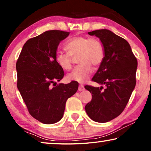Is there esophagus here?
Masks as SVG:
<instances>
[{"label": "esophagus", "mask_w": 151, "mask_h": 151, "mask_svg": "<svg viewBox=\"0 0 151 151\" xmlns=\"http://www.w3.org/2000/svg\"><path fill=\"white\" fill-rule=\"evenodd\" d=\"M84 90V87L83 85H82V84H80L79 85V87H78V91H82Z\"/></svg>", "instance_id": "34e87169"}]
</instances>
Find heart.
I'll use <instances>...</instances> for the list:
<instances>
[{
	"mask_svg": "<svg viewBox=\"0 0 151 151\" xmlns=\"http://www.w3.org/2000/svg\"><path fill=\"white\" fill-rule=\"evenodd\" d=\"M67 52L58 51L55 59L60 67L64 70H70L72 67V56H78L77 61L80 64L69 75L68 79L83 83L89 78L93 68L100 67L104 57L102 43L98 39L87 36H76L68 41L65 45Z\"/></svg>",
	"mask_w": 151,
	"mask_h": 151,
	"instance_id": "b5f03b06",
	"label": "heart"
}]
</instances>
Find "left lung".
<instances>
[{
  "label": "left lung",
  "mask_w": 151,
  "mask_h": 151,
  "mask_svg": "<svg viewBox=\"0 0 151 151\" xmlns=\"http://www.w3.org/2000/svg\"><path fill=\"white\" fill-rule=\"evenodd\" d=\"M88 34L100 38L104 49V59L92 80L106 88L102 91V86H84L92 94L85 110L92 120L107 122L120 115L129 102L136 84L137 60L129 42L111 31Z\"/></svg>",
  "instance_id": "obj_1"
}]
</instances>
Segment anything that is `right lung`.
Returning a JSON list of instances; mask_svg holds the SVG:
<instances>
[{"label": "right lung", "mask_w": 151, "mask_h": 151, "mask_svg": "<svg viewBox=\"0 0 151 151\" xmlns=\"http://www.w3.org/2000/svg\"><path fill=\"white\" fill-rule=\"evenodd\" d=\"M70 33L47 31L24 43L16 63L17 87L33 117L45 124L63 118L67 99L78 91L75 82L58 84L65 75L55 59L60 42Z\"/></svg>", "instance_id": "obj_1"}]
</instances>
